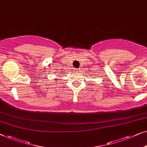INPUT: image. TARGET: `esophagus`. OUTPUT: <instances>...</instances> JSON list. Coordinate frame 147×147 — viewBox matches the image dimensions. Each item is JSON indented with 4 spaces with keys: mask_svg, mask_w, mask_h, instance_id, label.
Segmentation results:
<instances>
[{
    "mask_svg": "<svg viewBox=\"0 0 147 147\" xmlns=\"http://www.w3.org/2000/svg\"><path fill=\"white\" fill-rule=\"evenodd\" d=\"M76 71H79V70H76Z\"/></svg>",
    "mask_w": 147,
    "mask_h": 147,
    "instance_id": "esophagus-1",
    "label": "esophagus"
}]
</instances>
